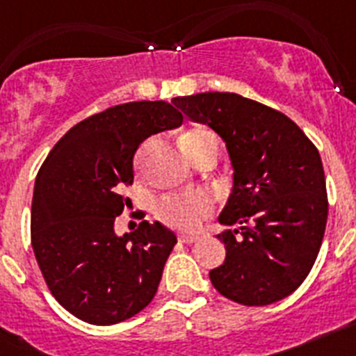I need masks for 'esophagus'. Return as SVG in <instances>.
Segmentation results:
<instances>
[{
    "label": "esophagus",
    "instance_id": "esophagus-1",
    "mask_svg": "<svg viewBox=\"0 0 356 356\" xmlns=\"http://www.w3.org/2000/svg\"><path fill=\"white\" fill-rule=\"evenodd\" d=\"M178 238H180V242H184V244H193V242H196L197 235H191V234H180L178 235Z\"/></svg>",
    "mask_w": 356,
    "mask_h": 356
}]
</instances>
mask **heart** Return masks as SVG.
<instances>
[{"instance_id":"b5f03b06","label":"heart","mask_w":356,"mask_h":356,"mask_svg":"<svg viewBox=\"0 0 356 356\" xmlns=\"http://www.w3.org/2000/svg\"><path fill=\"white\" fill-rule=\"evenodd\" d=\"M181 147L193 160L201 147L216 144L213 135L205 128H191L181 135ZM213 209L212 197L207 193L180 194V196H168L160 200L156 212L163 222L178 229H194L201 222L203 217L209 216Z\"/></svg>"}]
</instances>
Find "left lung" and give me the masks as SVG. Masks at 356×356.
<instances>
[{"label": "left lung", "instance_id": "1", "mask_svg": "<svg viewBox=\"0 0 356 356\" xmlns=\"http://www.w3.org/2000/svg\"><path fill=\"white\" fill-rule=\"evenodd\" d=\"M188 119L212 128L228 149L234 185L217 235L222 266L210 282L248 307L284 300L303 284L319 253L328 196L319 151L278 110L235 92L172 97Z\"/></svg>", "mask_w": 356, "mask_h": 356}]
</instances>
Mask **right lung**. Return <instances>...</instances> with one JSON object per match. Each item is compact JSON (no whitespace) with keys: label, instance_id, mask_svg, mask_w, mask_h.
Wrapping results in <instances>:
<instances>
[{"label":"right lung","instance_id":"add662e5","mask_svg":"<svg viewBox=\"0 0 356 356\" xmlns=\"http://www.w3.org/2000/svg\"><path fill=\"white\" fill-rule=\"evenodd\" d=\"M181 122L165 102L112 106L72 127L39 169L31 248L55 300L78 319L115 325L156 294L176 235L159 221L118 235L114 222L128 205L119 191L134 184L139 144Z\"/></svg>","mask_w":356,"mask_h":356}]
</instances>
